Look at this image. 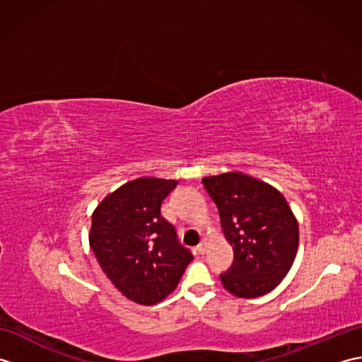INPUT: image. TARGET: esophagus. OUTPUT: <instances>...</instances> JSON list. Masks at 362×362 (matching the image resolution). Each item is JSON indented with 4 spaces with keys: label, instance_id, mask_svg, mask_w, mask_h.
<instances>
[{
    "label": "esophagus",
    "instance_id": "34e87169",
    "mask_svg": "<svg viewBox=\"0 0 362 362\" xmlns=\"http://www.w3.org/2000/svg\"><path fill=\"white\" fill-rule=\"evenodd\" d=\"M206 245H209V240H206V238H204V240L201 241V244L197 245V252L201 253V255H204V253L206 252Z\"/></svg>",
    "mask_w": 362,
    "mask_h": 362
}]
</instances>
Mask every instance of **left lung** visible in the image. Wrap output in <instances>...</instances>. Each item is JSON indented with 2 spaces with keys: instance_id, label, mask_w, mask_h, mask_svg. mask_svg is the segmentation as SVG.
<instances>
[{
  "instance_id": "obj_1",
  "label": "left lung",
  "mask_w": 362,
  "mask_h": 362,
  "mask_svg": "<svg viewBox=\"0 0 362 362\" xmlns=\"http://www.w3.org/2000/svg\"><path fill=\"white\" fill-rule=\"evenodd\" d=\"M202 183L233 247L232 266L219 275L224 288L241 298L271 292L289 272L298 249V224L286 199L241 173L205 177Z\"/></svg>"
}]
</instances>
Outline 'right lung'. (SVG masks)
<instances>
[{"label": "right lung", "mask_w": 362, "mask_h": 362, "mask_svg": "<svg viewBox=\"0 0 362 362\" xmlns=\"http://www.w3.org/2000/svg\"><path fill=\"white\" fill-rule=\"evenodd\" d=\"M177 187L156 177L127 182L98 205L90 247L115 288L135 303L153 305L179 284L193 253L161 216V204Z\"/></svg>", "instance_id": "obj_1"}]
</instances>
